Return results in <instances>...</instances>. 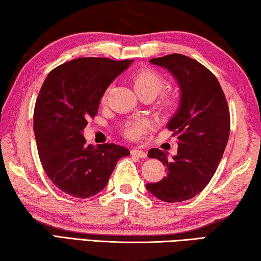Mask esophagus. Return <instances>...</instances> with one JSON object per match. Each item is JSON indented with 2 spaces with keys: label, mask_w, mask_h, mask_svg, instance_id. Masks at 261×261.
<instances>
[{
  "label": "esophagus",
  "mask_w": 261,
  "mask_h": 261,
  "mask_svg": "<svg viewBox=\"0 0 261 261\" xmlns=\"http://www.w3.org/2000/svg\"><path fill=\"white\" fill-rule=\"evenodd\" d=\"M132 156H136L139 158H147V153H145L143 150H140V149H133L130 151Z\"/></svg>",
  "instance_id": "esophagus-1"
}]
</instances>
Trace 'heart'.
<instances>
[{"label": "heart", "mask_w": 261, "mask_h": 261, "mask_svg": "<svg viewBox=\"0 0 261 261\" xmlns=\"http://www.w3.org/2000/svg\"><path fill=\"white\" fill-rule=\"evenodd\" d=\"M132 85H133L136 94L144 95L149 94L152 95L153 97L158 95L161 91H163L164 87H165V79H164L161 73L157 72L156 70L149 67H142L136 70L130 76ZM107 99V94H104L102 100ZM174 97L170 95L164 96L162 98L161 108L163 110H170L174 107ZM147 130V123L142 120H135L128 122L123 128V133L130 140H138L141 136L144 134V132Z\"/></svg>", "instance_id": "obj_1"}]
</instances>
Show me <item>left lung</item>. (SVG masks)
Listing matches in <instances>:
<instances>
[{"mask_svg": "<svg viewBox=\"0 0 261 261\" xmlns=\"http://www.w3.org/2000/svg\"><path fill=\"white\" fill-rule=\"evenodd\" d=\"M150 63L170 71L180 86L179 109L167 123L179 148L173 159L150 150L149 158L161 161L167 175L145 187L163 202H184L199 194L217 171L229 139V108L216 75L199 62L171 54Z\"/></svg>", "mask_w": 261, "mask_h": 261, "instance_id": "1", "label": "left lung"}]
</instances>
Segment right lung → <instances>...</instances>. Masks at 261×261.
<instances>
[{
	"instance_id": "obj_1",
	"label": "right lung",
	"mask_w": 261,
	"mask_h": 261,
	"mask_svg": "<svg viewBox=\"0 0 261 261\" xmlns=\"http://www.w3.org/2000/svg\"><path fill=\"white\" fill-rule=\"evenodd\" d=\"M132 61L82 57L50 71L34 108V134L45 174L75 198H88L107 186L119 159L129 150L113 143L94 148L82 130L98 111L110 84Z\"/></svg>"
}]
</instances>
